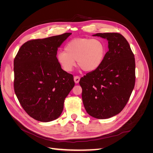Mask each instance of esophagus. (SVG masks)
<instances>
[{
    "label": "esophagus",
    "instance_id": "1",
    "mask_svg": "<svg viewBox=\"0 0 153 153\" xmlns=\"http://www.w3.org/2000/svg\"><path fill=\"white\" fill-rule=\"evenodd\" d=\"M80 80V78L79 76H74V81H75V84H78V83L79 82Z\"/></svg>",
    "mask_w": 153,
    "mask_h": 153
}]
</instances>
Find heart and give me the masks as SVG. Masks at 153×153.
<instances>
[{
    "mask_svg": "<svg viewBox=\"0 0 153 153\" xmlns=\"http://www.w3.org/2000/svg\"><path fill=\"white\" fill-rule=\"evenodd\" d=\"M106 54V46L99 39L77 38L69 41L64 52H59L57 60L59 66L66 72H71L75 61L82 70L91 72L102 64Z\"/></svg>",
    "mask_w": 153,
    "mask_h": 153,
    "instance_id": "obj_1",
    "label": "heart"
}]
</instances>
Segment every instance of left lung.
Masks as SVG:
<instances>
[{
  "label": "left lung",
  "mask_w": 153,
  "mask_h": 153,
  "mask_svg": "<svg viewBox=\"0 0 153 153\" xmlns=\"http://www.w3.org/2000/svg\"><path fill=\"white\" fill-rule=\"evenodd\" d=\"M93 36L107 39L109 50L101 66L80 78L82 98L91 116L108 119L121 112L130 98L135 83V61L130 46L121 34Z\"/></svg>",
  "instance_id": "left-lung-1"
}]
</instances>
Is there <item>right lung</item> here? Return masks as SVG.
<instances>
[{
	"instance_id": "obj_1",
	"label": "right lung",
	"mask_w": 153,
	"mask_h": 153,
	"mask_svg": "<svg viewBox=\"0 0 153 153\" xmlns=\"http://www.w3.org/2000/svg\"><path fill=\"white\" fill-rule=\"evenodd\" d=\"M71 34L27 41L14 59L16 96L27 114L37 121L57 119L75 85L73 76L63 70L56 57L58 48Z\"/></svg>"
}]
</instances>
